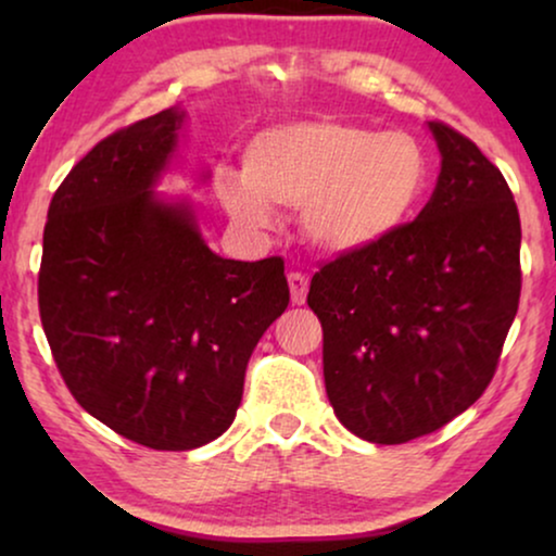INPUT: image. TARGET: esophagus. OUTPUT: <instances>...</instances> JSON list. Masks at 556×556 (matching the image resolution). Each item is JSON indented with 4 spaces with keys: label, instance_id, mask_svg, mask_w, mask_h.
Masks as SVG:
<instances>
[{
    "label": "esophagus",
    "instance_id": "34e87169",
    "mask_svg": "<svg viewBox=\"0 0 556 556\" xmlns=\"http://www.w3.org/2000/svg\"><path fill=\"white\" fill-rule=\"evenodd\" d=\"M288 288H291V301L295 306L306 303V293H308V278L303 273H288Z\"/></svg>",
    "mask_w": 556,
    "mask_h": 556
}]
</instances>
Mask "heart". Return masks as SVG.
<instances>
[{
	"label": "heart",
	"instance_id": "b5f03b06",
	"mask_svg": "<svg viewBox=\"0 0 556 556\" xmlns=\"http://www.w3.org/2000/svg\"><path fill=\"white\" fill-rule=\"evenodd\" d=\"M428 181V151L413 134L306 118L255 131L242 147V174L219 169L215 185L245 230L268 227L273 207L301 210L318 253L359 255L413 219Z\"/></svg>",
	"mask_w": 556,
	"mask_h": 556
}]
</instances>
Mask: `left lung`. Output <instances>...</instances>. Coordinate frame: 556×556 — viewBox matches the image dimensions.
<instances>
[{
    "instance_id": "8db88e82",
    "label": "left lung",
    "mask_w": 556,
    "mask_h": 556,
    "mask_svg": "<svg viewBox=\"0 0 556 556\" xmlns=\"http://www.w3.org/2000/svg\"><path fill=\"white\" fill-rule=\"evenodd\" d=\"M435 192L382 245L339 255L311 280L324 382L356 438L400 445L473 405L496 371L521 293V223L504 174L430 121Z\"/></svg>"
}]
</instances>
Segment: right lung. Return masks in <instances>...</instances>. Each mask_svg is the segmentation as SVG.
Masks as SVG:
<instances>
[{"label": "right lung", "instance_id": "right-lung-1", "mask_svg": "<svg viewBox=\"0 0 556 556\" xmlns=\"http://www.w3.org/2000/svg\"><path fill=\"white\" fill-rule=\"evenodd\" d=\"M185 124L174 105L73 166L50 202L37 283L67 390L154 451H194L230 428L250 354L291 299L280 257L217 255L194 202L156 192Z\"/></svg>", "mask_w": 556, "mask_h": 556}]
</instances>
